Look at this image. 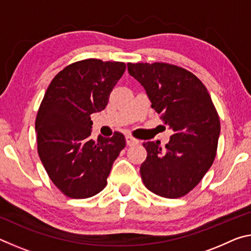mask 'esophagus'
Wrapping results in <instances>:
<instances>
[{
    "label": "esophagus",
    "mask_w": 251,
    "mask_h": 251,
    "mask_svg": "<svg viewBox=\"0 0 251 251\" xmlns=\"http://www.w3.org/2000/svg\"><path fill=\"white\" fill-rule=\"evenodd\" d=\"M126 143H127V145H128V146H134V145H137L139 141H138V139L134 138L133 136L128 135V136H126Z\"/></svg>",
    "instance_id": "1"
}]
</instances>
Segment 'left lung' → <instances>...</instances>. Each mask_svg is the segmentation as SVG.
<instances>
[{
	"instance_id": "8db88e82",
	"label": "left lung",
	"mask_w": 251,
	"mask_h": 251,
	"mask_svg": "<svg viewBox=\"0 0 251 251\" xmlns=\"http://www.w3.org/2000/svg\"><path fill=\"white\" fill-rule=\"evenodd\" d=\"M165 125L174 130L161 150L145 142L141 166L144 185L165 198H179L202 179L217 152L220 121L207 88L192 72L168 63H127Z\"/></svg>"
}]
</instances>
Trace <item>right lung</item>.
Returning a JSON list of instances; mask_svg holds the SVG:
<instances>
[{
	"mask_svg": "<svg viewBox=\"0 0 251 251\" xmlns=\"http://www.w3.org/2000/svg\"><path fill=\"white\" fill-rule=\"evenodd\" d=\"M126 69L123 62L87 58L55 75L36 115L37 152L53 184L74 199L103 190L113 163L126 146L124 135L91 138V114L103 110Z\"/></svg>",
	"mask_w": 251,
	"mask_h": 251,
	"instance_id": "add662e5",
	"label": "right lung"
}]
</instances>
